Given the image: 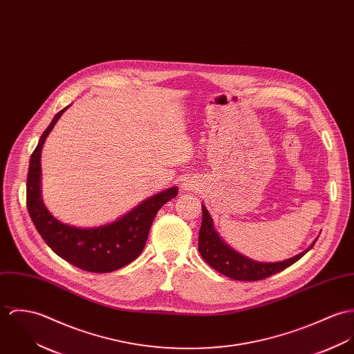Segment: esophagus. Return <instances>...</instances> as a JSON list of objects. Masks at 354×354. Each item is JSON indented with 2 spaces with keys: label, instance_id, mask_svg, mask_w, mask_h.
<instances>
[{
  "label": "esophagus",
  "instance_id": "34e87169",
  "mask_svg": "<svg viewBox=\"0 0 354 354\" xmlns=\"http://www.w3.org/2000/svg\"><path fill=\"white\" fill-rule=\"evenodd\" d=\"M183 189H185V190H192V189H193V186H192V185H189V183H183Z\"/></svg>",
  "mask_w": 354,
  "mask_h": 354
}]
</instances>
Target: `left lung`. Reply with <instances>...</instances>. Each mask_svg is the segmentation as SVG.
<instances>
[{"instance_id":"1","label":"left lung","mask_w":354,"mask_h":354,"mask_svg":"<svg viewBox=\"0 0 354 354\" xmlns=\"http://www.w3.org/2000/svg\"><path fill=\"white\" fill-rule=\"evenodd\" d=\"M300 252L299 255L281 262H257L231 248L213 227V220L207 209L202 205V224L198 236V250L201 257L209 266L221 274L237 281H259L275 274L304 257L313 247Z\"/></svg>"}]
</instances>
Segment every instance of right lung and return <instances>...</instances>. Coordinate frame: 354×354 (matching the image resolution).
I'll use <instances>...</instances> for the list:
<instances>
[{"instance_id":"1","label":"right lung","mask_w":354,"mask_h":354,"mask_svg":"<svg viewBox=\"0 0 354 354\" xmlns=\"http://www.w3.org/2000/svg\"><path fill=\"white\" fill-rule=\"evenodd\" d=\"M68 107L53 118L31 155L27 175V209L39 235L58 257L85 272L110 273L129 265L141 254L158 209L176 196L178 187L149 196L117 221L102 227L77 228L57 220L41 201L40 153L48 133Z\"/></svg>"}]
</instances>
